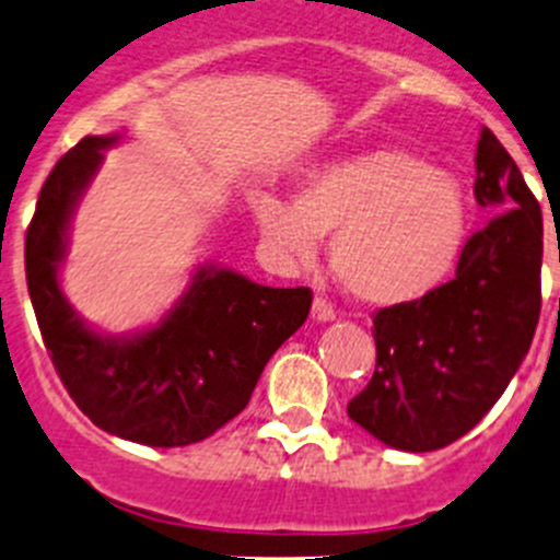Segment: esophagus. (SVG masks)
Returning a JSON list of instances; mask_svg holds the SVG:
<instances>
[{
  "label": "esophagus",
  "mask_w": 560,
  "mask_h": 560,
  "mask_svg": "<svg viewBox=\"0 0 560 560\" xmlns=\"http://www.w3.org/2000/svg\"><path fill=\"white\" fill-rule=\"evenodd\" d=\"M312 316L316 322H332L336 319V308H332V303L327 301L325 295H316L314 306H312Z\"/></svg>",
  "instance_id": "1"
}]
</instances>
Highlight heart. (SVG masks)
Masks as SVG:
<instances>
[{
    "instance_id": "heart-1",
    "label": "heart",
    "mask_w": 560,
    "mask_h": 560,
    "mask_svg": "<svg viewBox=\"0 0 560 560\" xmlns=\"http://www.w3.org/2000/svg\"><path fill=\"white\" fill-rule=\"evenodd\" d=\"M268 241L312 262L332 235L330 265L343 290L369 306H404L453 273L468 233V208L450 171L409 151H369L314 167L292 206L259 197Z\"/></svg>"
}]
</instances>
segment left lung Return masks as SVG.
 I'll return each mask as SVG.
<instances>
[{
    "instance_id": "8db88e82",
    "label": "left lung",
    "mask_w": 560,
    "mask_h": 560,
    "mask_svg": "<svg viewBox=\"0 0 560 560\" xmlns=\"http://www.w3.org/2000/svg\"><path fill=\"white\" fill-rule=\"evenodd\" d=\"M474 197L493 217L466 241L455 279L374 314L376 371L347 411L387 447L453 444L488 415L528 354L541 312V211L488 127Z\"/></svg>"
}]
</instances>
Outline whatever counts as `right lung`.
<instances>
[{"label": "right lung", "instance_id": "1", "mask_svg": "<svg viewBox=\"0 0 560 560\" xmlns=\"http://www.w3.org/2000/svg\"><path fill=\"white\" fill-rule=\"evenodd\" d=\"M121 135H89L54 165L26 230V284L61 385L97 428L149 447H186L246 409L265 363L306 322L308 287H262L200 265L154 327L92 330L67 303L59 268L78 200Z\"/></svg>", "mask_w": 560, "mask_h": 560}]
</instances>
